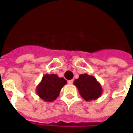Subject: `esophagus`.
<instances>
[{"label": "esophagus", "instance_id": "34e87169", "mask_svg": "<svg viewBox=\"0 0 133 133\" xmlns=\"http://www.w3.org/2000/svg\"><path fill=\"white\" fill-rule=\"evenodd\" d=\"M68 84H72L73 80H69V81H68Z\"/></svg>", "mask_w": 133, "mask_h": 133}]
</instances>
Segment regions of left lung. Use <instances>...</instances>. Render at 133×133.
Segmentation results:
<instances>
[{"label":"left lung","mask_w":133,"mask_h":133,"mask_svg":"<svg viewBox=\"0 0 133 133\" xmlns=\"http://www.w3.org/2000/svg\"><path fill=\"white\" fill-rule=\"evenodd\" d=\"M74 84L78 88L81 97L85 101L96 100L103 94V89L99 81L94 76L81 74L75 79Z\"/></svg>","instance_id":"left-lung-1"}]
</instances>
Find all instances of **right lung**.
<instances>
[{"label": "right lung", "mask_w": 133, "mask_h": 133, "mask_svg": "<svg viewBox=\"0 0 133 133\" xmlns=\"http://www.w3.org/2000/svg\"><path fill=\"white\" fill-rule=\"evenodd\" d=\"M66 83L67 81L64 78L58 77L57 75L46 74L36 86V94L44 101L51 102L56 99L61 88Z\"/></svg>", "instance_id": "add662e5"}]
</instances>
